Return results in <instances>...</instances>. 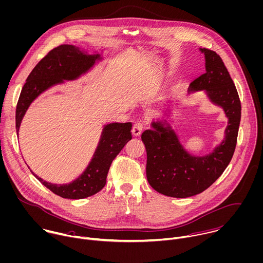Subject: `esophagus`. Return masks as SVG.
I'll use <instances>...</instances> for the list:
<instances>
[{"instance_id":"1","label":"esophagus","mask_w":263,"mask_h":263,"mask_svg":"<svg viewBox=\"0 0 263 263\" xmlns=\"http://www.w3.org/2000/svg\"><path fill=\"white\" fill-rule=\"evenodd\" d=\"M142 124L141 123H137V124H135L134 126H133V128H132V134H133V136H135V137H138V136H140V134H141V132H142Z\"/></svg>"}]
</instances>
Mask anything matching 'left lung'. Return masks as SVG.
I'll return each mask as SVG.
<instances>
[{"instance_id": "1", "label": "left lung", "mask_w": 263, "mask_h": 263, "mask_svg": "<svg viewBox=\"0 0 263 263\" xmlns=\"http://www.w3.org/2000/svg\"><path fill=\"white\" fill-rule=\"evenodd\" d=\"M199 50L204 54L205 73L190 84L188 94L203 91L212 104L223 109L228 120L223 140L206 155H192L168 119L153 121L151 129L141 135L148 184L157 192L176 198L197 195L220 178L233 156L240 122L239 97L222 59L213 50ZM169 114L165 116L170 118Z\"/></svg>"}]
</instances>
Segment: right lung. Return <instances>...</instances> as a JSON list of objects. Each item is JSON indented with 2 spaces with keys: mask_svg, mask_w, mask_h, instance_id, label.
I'll list each match as a JSON object with an SVG mask.
<instances>
[{
  "mask_svg": "<svg viewBox=\"0 0 263 263\" xmlns=\"http://www.w3.org/2000/svg\"><path fill=\"white\" fill-rule=\"evenodd\" d=\"M104 49H102L103 51ZM101 53L90 54L75 45L64 44L50 50L32 70L27 78L16 106V132L32 104L42 93L65 81L78 79L101 62ZM131 123H111L104 125L93 158L80 176L69 184H51L35 174V178L54 194L68 199H83L103 189L111 162L132 139Z\"/></svg>",
  "mask_w": 263,
  "mask_h": 263,
  "instance_id": "add662e5",
  "label": "right lung"
}]
</instances>
